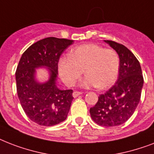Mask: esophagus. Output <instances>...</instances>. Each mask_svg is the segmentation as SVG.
Returning a JSON list of instances; mask_svg holds the SVG:
<instances>
[{
  "label": "esophagus",
  "mask_w": 154,
  "mask_h": 154,
  "mask_svg": "<svg viewBox=\"0 0 154 154\" xmlns=\"http://www.w3.org/2000/svg\"><path fill=\"white\" fill-rule=\"evenodd\" d=\"M82 94V92L74 91L73 92V94H72V96H73V97H77L79 96V95H81Z\"/></svg>",
  "instance_id": "obj_1"
}]
</instances>
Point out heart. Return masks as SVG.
<instances>
[{
    "label": "heart",
    "mask_w": 154,
    "mask_h": 154,
    "mask_svg": "<svg viewBox=\"0 0 154 154\" xmlns=\"http://www.w3.org/2000/svg\"><path fill=\"white\" fill-rule=\"evenodd\" d=\"M119 69L117 52L96 44L80 45L70 52L69 57L61 58L59 61L60 76L69 87L74 86L85 71L86 76L81 86L106 89L116 82Z\"/></svg>",
    "instance_id": "1"
}]
</instances>
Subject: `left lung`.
<instances>
[{
    "instance_id": "obj_1",
    "label": "left lung",
    "mask_w": 154,
    "mask_h": 154,
    "mask_svg": "<svg viewBox=\"0 0 154 154\" xmlns=\"http://www.w3.org/2000/svg\"><path fill=\"white\" fill-rule=\"evenodd\" d=\"M120 58L117 82L105 94L89 112L92 119L101 126H117L123 124L134 114L141 99L144 79L141 65L128 48L113 41H105Z\"/></svg>"
}]
</instances>
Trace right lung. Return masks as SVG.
Segmentation results:
<instances>
[{
    "instance_id": "1",
    "label": "right lung",
    "mask_w": 154,
    "mask_h": 154,
    "mask_svg": "<svg viewBox=\"0 0 154 154\" xmlns=\"http://www.w3.org/2000/svg\"><path fill=\"white\" fill-rule=\"evenodd\" d=\"M72 40L46 37L28 48L21 56L16 70L17 92L25 114L40 125L53 126L67 117L72 97V89L57 87L58 61L62 53L72 44ZM46 66L51 72L48 82H35L36 67Z\"/></svg>"
}]
</instances>
